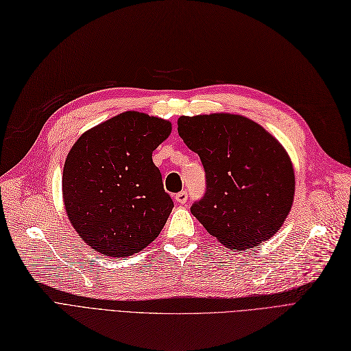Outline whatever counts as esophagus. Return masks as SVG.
<instances>
[{
    "mask_svg": "<svg viewBox=\"0 0 351 351\" xmlns=\"http://www.w3.org/2000/svg\"><path fill=\"white\" fill-rule=\"evenodd\" d=\"M175 199H176V202H179V204H185V202L188 201V192L186 191L178 192V194L175 195Z\"/></svg>",
    "mask_w": 351,
    "mask_h": 351,
    "instance_id": "1",
    "label": "esophagus"
}]
</instances>
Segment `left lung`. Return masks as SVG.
Returning a JSON list of instances; mask_svg holds the SVG:
<instances>
[{"label":"left lung","mask_w":351,"mask_h":351,"mask_svg":"<svg viewBox=\"0 0 351 351\" xmlns=\"http://www.w3.org/2000/svg\"><path fill=\"white\" fill-rule=\"evenodd\" d=\"M179 137L206 171V194L191 213L229 250L271 239L295 198V169L278 140L252 119L233 114L180 117Z\"/></svg>","instance_id":"1"}]
</instances>
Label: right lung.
<instances>
[{"instance_id":"obj_1","label":"right lung","mask_w":351,"mask_h":351,"mask_svg":"<svg viewBox=\"0 0 351 351\" xmlns=\"http://www.w3.org/2000/svg\"><path fill=\"white\" fill-rule=\"evenodd\" d=\"M171 132L169 121L127 110L74 143L64 165L62 199L92 250L130 256L160 234L173 201L152 154Z\"/></svg>"}]
</instances>
